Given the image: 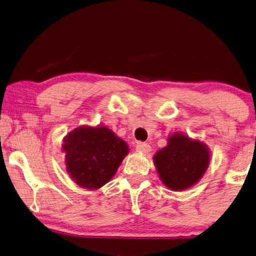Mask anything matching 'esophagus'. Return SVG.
I'll use <instances>...</instances> for the list:
<instances>
[{
  "label": "esophagus",
  "instance_id": "34e87169",
  "mask_svg": "<svg viewBox=\"0 0 256 256\" xmlns=\"http://www.w3.org/2000/svg\"><path fill=\"white\" fill-rule=\"evenodd\" d=\"M136 148L138 152H149L150 149H152V147H150L149 144H144V142H138Z\"/></svg>",
  "mask_w": 256,
  "mask_h": 256
}]
</instances>
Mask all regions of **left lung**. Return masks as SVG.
Masks as SVG:
<instances>
[{
	"instance_id": "obj_1",
	"label": "left lung",
	"mask_w": 256,
	"mask_h": 256,
	"mask_svg": "<svg viewBox=\"0 0 256 256\" xmlns=\"http://www.w3.org/2000/svg\"><path fill=\"white\" fill-rule=\"evenodd\" d=\"M154 163L163 184L172 190H184L196 184L210 164V152L205 144L174 133L168 146L158 150Z\"/></svg>"
}]
</instances>
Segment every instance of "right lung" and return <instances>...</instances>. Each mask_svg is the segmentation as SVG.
Returning a JSON list of instances; mask_svg holds the SVG:
<instances>
[{
	"label": "right lung",
	"instance_id": "1",
	"mask_svg": "<svg viewBox=\"0 0 256 256\" xmlns=\"http://www.w3.org/2000/svg\"><path fill=\"white\" fill-rule=\"evenodd\" d=\"M62 150L67 172L77 184L96 190L115 176L128 147L104 126H80L68 133Z\"/></svg>",
	"mask_w": 256,
	"mask_h": 256
}]
</instances>
